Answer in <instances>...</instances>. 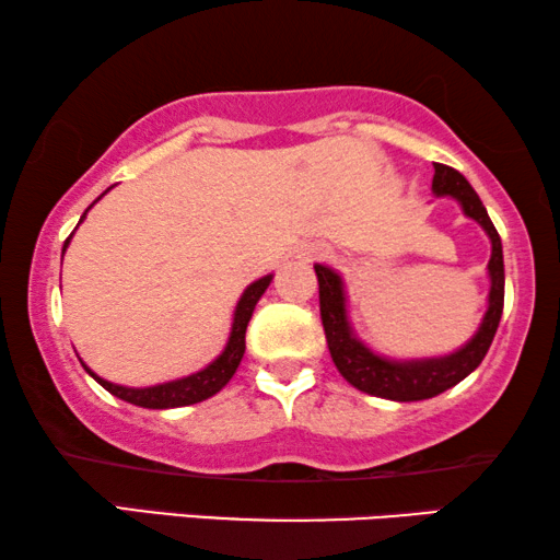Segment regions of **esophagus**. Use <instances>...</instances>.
<instances>
[{"mask_svg": "<svg viewBox=\"0 0 560 560\" xmlns=\"http://www.w3.org/2000/svg\"><path fill=\"white\" fill-rule=\"evenodd\" d=\"M328 255H331V249L324 247V244H311V247L303 249V259H308V262H313V259H326Z\"/></svg>", "mask_w": 560, "mask_h": 560, "instance_id": "esophagus-1", "label": "esophagus"}]
</instances>
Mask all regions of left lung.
I'll return each mask as SVG.
<instances>
[{
  "instance_id": "8db88e82",
  "label": "left lung",
  "mask_w": 560,
  "mask_h": 560,
  "mask_svg": "<svg viewBox=\"0 0 560 560\" xmlns=\"http://www.w3.org/2000/svg\"><path fill=\"white\" fill-rule=\"evenodd\" d=\"M433 194L456 198L466 217L477 221L487 232L489 242H492V257H489L487 265L489 282H492V288H489V305L479 324V331L462 349H456L454 354L446 357L405 359V362L374 354L351 331L347 316V293H343V280L339 278V272H334L326 265H316L320 320H324L328 351H331L336 370L341 372V377L349 385L362 389V393L385 397V400L395 402L428 400V397L446 393L448 387H454L464 377H469L481 364V359L487 357L489 347H492L504 305L502 240L497 234L492 219H489L485 203H481L477 190L469 186V180L458 171H454V167L441 163H433Z\"/></svg>"
}]
</instances>
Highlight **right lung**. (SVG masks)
<instances>
[{
	"label": "right lung",
	"mask_w": 560,
	"mask_h": 560,
	"mask_svg": "<svg viewBox=\"0 0 560 560\" xmlns=\"http://www.w3.org/2000/svg\"><path fill=\"white\" fill-rule=\"evenodd\" d=\"M106 190H109V188H106ZM106 190H104V194H106ZM102 196H98V198H102ZM98 198H96V201H98ZM94 203H91V206H94ZM91 206H89V209H91ZM89 209L83 211L81 221L86 219ZM81 221H79V224H81ZM71 236L66 240L63 252L68 247V242H71ZM270 280H272V275H265V278L255 280L247 290H244L240 303H236L234 320H232V334H229V341H226L224 351H221V354L213 359L209 366H203L201 372L188 374V377H180V380H173V382H163V385H152V387H121V385H114V382L102 380L98 374L91 372L86 364H83V370H86L91 377H94L104 389H109L114 397H119V400H125V402L140 405V408L165 410V408H183V405H194V402L209 400L211 395H217L219 389L234 377L236 366H240L242 357H244V349H247V347H244V334H247V324H249L252 313H255L257 301L262 298L267 285H270Z\"/></svg>",
	"instance_id": "obj_1"
}]
</instances>
